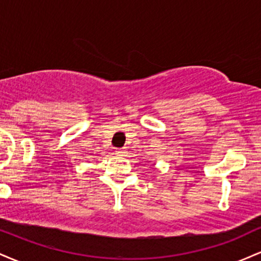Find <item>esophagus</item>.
I'll list each match as a JSON object with an SVG mask.
<instances>
[{
	"label": "esophagus",
	"mask_w": 261,
	"mask_h": 261,
	"mask_svg": "<svg viewBox=\"0 0 261 261\" xmlns=\"http://www.w3.org/2000/svg\"><path fill=\"white\" fill-rule=\"evenodd\" d=\"M115 152H116V154H119V155H124V153H125L124 148H116Z\"/></svg>",
	"instance_id": "esophagus-1"
}]
</instances>
